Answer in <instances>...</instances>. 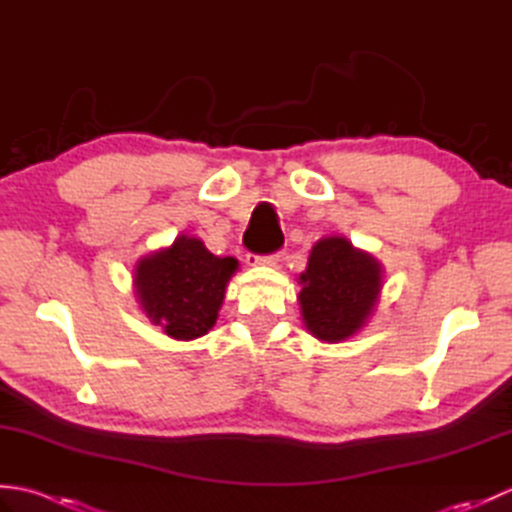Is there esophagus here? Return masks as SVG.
Instances as JSON below:
<instances>
[{"instance_id":"34e87169","label":"esophagus","mask_w":512,"mask_h":512,"mask_svg":"<svg viewBox=\"0 0 512 512\" xmlns=\"http://www.w3.org/2000/svg\"><path fill=\"white\" fill-rule=\"evenodd\" d=\"M246 262H248V266H277L281 262V253H275V255L248 253Z\"/></svg>"}]
</instances>
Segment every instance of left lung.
<instances>
[{
    "instance_id": "obj_1",
    "label": "left lung",
    "mask_w": 512,
    "mask_h": 512,
    "mask_svg": "<svg viewBox=\"0 0 512 512\" xmlns=\"http://www.w3.org/2000/svg\"><path fill=\"white\" fill-rule=\"evenodd\" d=\"M383 264L354 248L345 237H323L312 246L299 275L303 325L325 343L347 341L361 332L376 310L383 290Z\"/></svg>"
}]
</instances>
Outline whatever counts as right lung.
<instances>
[{"mask_svg": "<svg viewBox=\"0 0 512 512\" xmlns=\"http://www.w3.org/2000/svg\"><path fill=\"white\" fill-rule=\"evenodd\" d=\"M237 268L235 257H217L202 239L178 235L171 246L138 259L134 292L151 323L171 339L193 341L215 325Z\"/></svg>", "mask_w": 512, "mask_h": 512, "instance_id": "right-lung-1", "label": "right lung"}]
</instances>
